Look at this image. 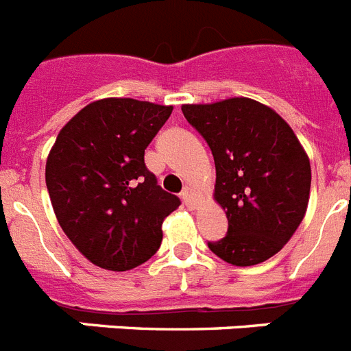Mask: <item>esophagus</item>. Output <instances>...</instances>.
Returning <instances> with one entry per match:
<instances>
[{"mask_svg":"<svg viewBox=\"0 0 351 351\" xmlns=\"http://www.w3.org/2000/svg\"><path fill=\"white\" fill-rule=\"evenodd\" d=\"M199 199L200 195L191 186H186L184 190H182V200H184V204H186L188 208H195Z\"/></svg>","mask_w":351,"mask_h":351,"instance_id":"1","label":"esophagus"}]
</instances>
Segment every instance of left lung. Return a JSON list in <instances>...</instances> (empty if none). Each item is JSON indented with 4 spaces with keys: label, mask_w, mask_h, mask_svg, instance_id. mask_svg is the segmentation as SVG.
I'll return each instance as SVG.
<instances>
[{
    "label": "left lung",
    "mask_w": 351,
    "mask_h": 351,
    "mask_svg": "<svg viewBox=\"0 0 351 351\" xmlns=\"http://www.w3.org/2000/svg\"><path fill=\"white\" fill-rule=\"evenodd\" d=\"M215 158V200L229 229L208 247L229 265L265 263L291 239L311 195L309 156L282 117L248 97L182 104Z\"/></svg>",
    "instance_id": "obj_1"
}]
</instances>
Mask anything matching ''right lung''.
<instances>
[{
  "label": "right lung",
  "mask_w": 351,
  "mask_h": 351,
  "mask_svg": "<svg viewBox=\"0 0 351 351\" xmlns=\"http://www.w3.org/2000/svg\"><path fill=\"white\" fill-rule=\"evenodd\" d=\"M172 110L131 97L99 99L51 147L46 184L56 220L99 268L125 271L149 261L163 239V220L181 204L143 161Z\"/></svg>",
  "instance_id": "obj_1"
}]
</instances>
